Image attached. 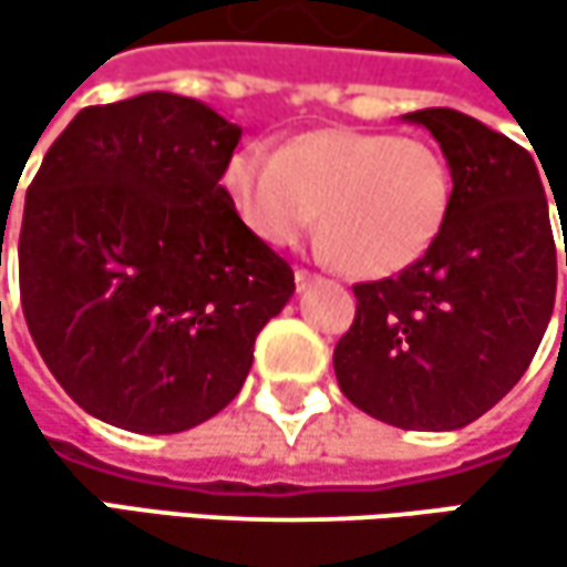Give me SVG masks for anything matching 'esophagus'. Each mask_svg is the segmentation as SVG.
Instances as JSON below:
<instances>
[{
  "label": "esophagus",
  "mask_w": 567,
  "mask_h": 567,
  "mask_svg": "<svg viewBox=\"0 0 567 567\" xmlns=\"http://www.w3.org/2000/svg\"><path fill=\"white\" fill-rule=\"evenodd\" d=\"M311 282H318V276H311L308 269H295V285H298V291H305Z\"/></svg>",
  "instance_id": "esophagus-1"
}]
</instances>
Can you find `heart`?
Here are the masks:
<instances>
[{
  "instance_id": "heart-1",
  "label": "heart",
  "mask_w": 567,
  "mask_h": 567,
  "mask_svg": "<svg viewBox=\"0 0 567 567\" xmlns=\"http://www.w3.org/2000/svg\"><path fill=\"white\" fill-rule=\"evenodd\" d=\"M243 223L272 246H295L315 219L321 246L358 279H388L420 262L453 206V173L420 137L308 131L269 154L243 147L226 164Z\"/></svg>"
}]
</instances>
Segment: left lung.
<instances>
[{
	"mask_svg": "<svg viewBox=\"0 0 567 567\" xmlns=\"http://www.w3.org/2000/svg\"><path fill=\"white\" fill-rule=\"evenodd\" d=\"M403 121L436 137L453 173V206L420 262L354 285L358 315L334 348V374L374 420L460 430L518 384L555 308L558 259L542 161L453 107ZM555 206L565 219V203Z\"/></svg>",
	"mask_w": 567,
	"mask_h": 567,
	"instance_id": "1",
	"label": "left lung"
}]
</instances>
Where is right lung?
I'll return each mask as SVG.
<instances>
[{
    "mask_svg": "<svg viewBox=\"0 0 567 567\" xmlns=\"http://www.w3.org/2000/svg\"><path fill=\"white\" fill-rule=\"evenodd\" d=\"M239 137L203 101L151 91L78 111L49 147L19 291L39 354L91 416L179 433L243 391L295 276L219 183Z\"/></svg>",
    "mask_w": 567,
    "mask_h": 567,
    "instance_id": "1",
    "label": "right lung"
}]
</instances>
